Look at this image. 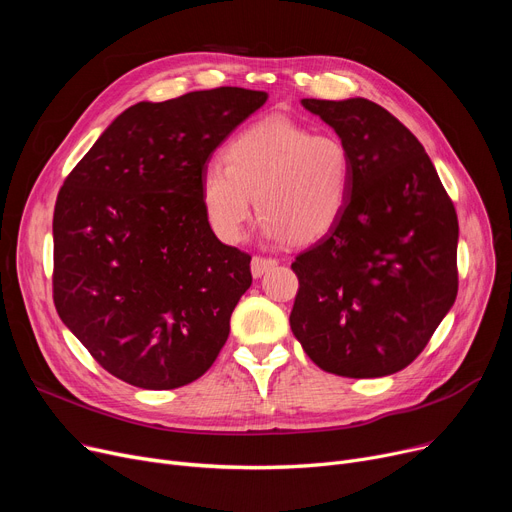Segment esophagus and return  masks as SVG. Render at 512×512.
I'll return each instance as SVG.
<instances>
[{"instance_id":"obj_1","label":"esophagus","mask_w":512,"mask_h":512,"mask_svg":"<svg viewBox=\"0 0 512 512\" xmlns=\"http://www.w3.org/2000/svg\"><path fill=\"white\" fill-rule=\"evenodd\" d=\"M276 265H278L276 259L257 255V257L251 259V274H253V278H261L265 272H270L272 267H276Z\"/></svg>"}]
</instances>
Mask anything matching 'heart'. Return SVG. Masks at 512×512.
Listing matches in <instances>:
<instances>
[{
  "instance_id": "b5f03b06",
  "label": "heart",
  "mask_w": 512,
  "mask_h": 512,
  "mask_svg": "<svg viewBox=\"0 0 512 512\" xmlns=\"http://www.w3.org/2000/svg\"><path fill=\"white\" fill-rule=\"evenodd\" d=\"M353 170V153L336 134L270 116L230 139L224 164L209 161L203 168V215L215 236L236 245L257 205L265 238L311 245L342 220L353 193Z\"/></svg>"
}]
</instances>
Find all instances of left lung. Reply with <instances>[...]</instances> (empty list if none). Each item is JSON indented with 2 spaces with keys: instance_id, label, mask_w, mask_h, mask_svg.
<instances>
[{
  "instance_id": "8db88e82",
  "label": "left lung",
  "mask_w": 512,
  "mask_h": 512,
  "mask_svg": "<svg viewBox=\"0 0 512 512\" xmlns=\"http://www.w3.org/2000/svg\"><path fill=\"white\" fill-rule=\"evenodd\" d=\"M353 153L342 220L292 263L290 328L309 359L382 378L417 359L459 290V220L415 134L363 97L303 99Z\"/></svg>"
}]
</instances>
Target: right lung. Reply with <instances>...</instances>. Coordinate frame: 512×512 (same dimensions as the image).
Here are the masks:
<instances>
[{
	"label": "right lung",
	"mask_w": 512,
	"mask_h": 512,
	"mask_svg": "<svg viewBox=\"0 0 512 512\" xmlns=\"http://www.w3.org/2000/svg\"><path fill=\"white\" fill-rule=\"evenodd\" d=\"M267 101L220 87L124 110L78 161L53 211V303L118 380L195 382L218 359L251 286V257L218 240L199 180L211 153Z\"/></svg>",
	"instance_id": "right-lung-1"
}]
</instances>
